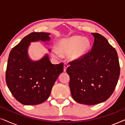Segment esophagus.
Listing matches in <instances>:
<instances>
[{
    "label": "esophagus",
    "mask_w": 125,
    "mask_h": 125,
    "mask_svg": "<svg viewBox=\"0 0 125 125\" xmlns=\"http://www.w3.org/2000/svg\"><path fill=\"white\" fill-rule=\"evenodd\" d=\"M68 67V65L67 64H64V72H66V69H67Z\"/></svg>",
    "instance_id": "34e87169"
}]
</instances>
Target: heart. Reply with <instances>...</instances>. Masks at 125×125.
Segmentation results:
<instances>
[{
    "label": "heart",
    "instance_id": "heart-1",
    "mask_svg": "<svg viewBox=\"0 0 125 125\" xmlns=\"http://www.w3.org/2000/svg\"><path fill=\"white\" fill-rule=\"evenodd\" d=\"M90 43L87 38L83 39L79 36H74L63 39L58 42V49L54 48L52 50L53 57H60L62 54H71L72 59H78L83 56L89 49Z\"/></svg>",
    "mask_w": 125,
    "mask_h": 125
}]
</instances>
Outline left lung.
I'll return each mask as SVG.
<instances>
[{
	"label": "left lung",
	"instance_id": "left-lung-1",
	"mask_svg": "<svg viewBox=\"0 0 125 125\" xmlns=\"http://www.w3.org/2000/svg\"><path fill=\"white\" fill-rule=\"evenodd\" d=\"M94 37L91 51L69 62L66 72L73 100L94 105L106 101L117 84L120 66L117 51L100 34Z\"/></svg>",
	"mask_w": 125,
	"mask_h": 125
}]
</instances>
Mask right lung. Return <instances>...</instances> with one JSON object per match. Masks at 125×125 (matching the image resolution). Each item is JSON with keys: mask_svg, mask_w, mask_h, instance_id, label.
Wrapping results in <instances>:
<instances>
[{"mask_svg": "<svg viewBox=\"0 0 125 125\" xmlns=\"http://www.w3.org/2000/svg\"><path fill=\"white\" fill-rule=\"evenodd\" d=\"M49 35L50 33L45 32H32L10 53L6 83L13 96L23 105H38L47 100L59 74L64 71L63 63L52 64L48 54L36 61L29 57L30 42H49Z\"/></svg>", "mask_w": 125, "mask_h": 125, "instance_id": "right-lung-1", "label": "right lung"}]
</instances>
